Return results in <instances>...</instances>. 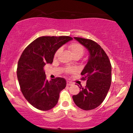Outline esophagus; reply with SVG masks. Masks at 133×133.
Here are the masks:
<instances>
[{
  "label": "esophagus",
  "mask_w": 133,
  "mask_h": 133,
  "mask_svg": "<svg viewBox=\"0 0 133 133\" xmlns=\"http://www.w3.org/2000/svg\"><path fill=\"white\" fill-rule=\"evenodd\" d=\"M73 83L71 82H69V81H67V85H72Z\"/></svg>",
  "instance_id": "34e87169"
}]
</instances>
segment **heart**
Wrapping results in <instances>:
<instances>
[{"label": "heart", "mask_w": 133, "mask_h": 133, "mask_svg": "<svg viewBox=\"0 0 133 133\" xmlns=\"http://www.w3.org/2000/svg\"><path fill=\"white\" fill-rule=\"evenodd\" d=\"M69 49L70 51L73 55L74 57H82V55L84 54L85 52V49L82 44H81L80 43H71L69 46ZM61 51V49H59L58 50H57L56 52L55 55H54V57H56L57 56L59 55ZM74 71V68H66L65 69V71L67 72H72Z\"/></svg>", "instance_id": "b5f03b06"}]
</instances>
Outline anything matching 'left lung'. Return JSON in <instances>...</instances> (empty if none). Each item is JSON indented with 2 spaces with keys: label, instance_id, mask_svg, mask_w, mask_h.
Here are the masks:
<instances>
[{
  "label": "left lung",
  "instance_id": "left-lung-1",
  "mask_svg": "<svg viewBox=\"0 0 133 133\" xmlns=\"http://www.w3.org/2000/svg\"><path fill=\"white\" fill-rule=\"evenodd\" d=\"M89 51L88 62L81 75L87 80L85 87H80V92L73 95L74 102L84 110L95 109L105 100L111 82V65L102 47L92 39L74 37Z\"/></svg>",
  "mask_w": 133,
  "mask_h": 133
}]
</instances>
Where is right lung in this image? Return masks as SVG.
Wrapping results in <instances>:
<instances>
[{
  "label": "right lung",
  "instance_id": "obj_1",
  "mask_svg": "<svg viewBox=\"0 0 133 133\" xmlns=\"http://www.w3.org/2000/svg\"><path fill=\"white\" fill-rule=\"evenodd\" d=\"M72 39L65 36H41L22 52L17 65V78L23 96L35 108L47 111L58 102L59 93L66 86V81L62 77L48 81L44 66L52 63L57 49Z\"/></svg>",
  "mask_w": 133,
  "mask_h": 133
}]
</instances>
